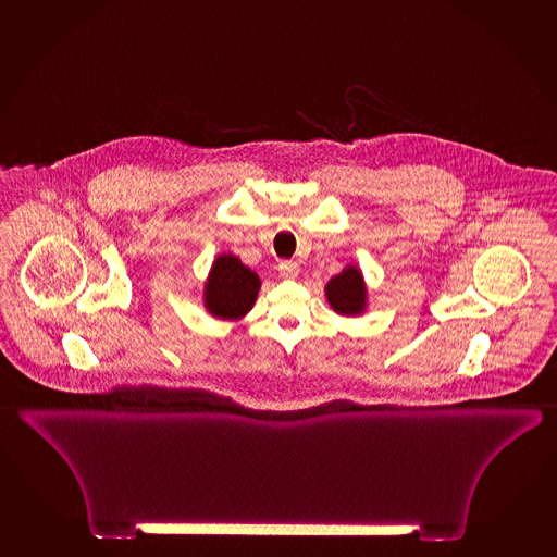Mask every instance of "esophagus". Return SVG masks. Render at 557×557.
I'll list each match as a JSON object with an SVG mask.
<instances>
[{"label": "esophagus", "mask_w": 557, "mask_h": 557, "mask_svg": "<svg viewBox=\"0 0 557 557\" xmlns=\"http://www.w3.org/2000/svg\"><path fill=\"white\" fill-rule=\"evenodd\" d=\"M277 270H280V275H282L283 280H295L299 275V265L295 264V262H287V260L277 265Z\"/></svg>", "instance_id": "obj_1"}]
</instances>
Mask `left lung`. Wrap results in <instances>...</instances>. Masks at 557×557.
I'll list each match as a JSON object with an SVG mask.
<instances>
[{
    "instance_id": "left-lung-1",
    "label": "left lung",
    "mask_w": 557,
    "mask_h": 557,
    "mask_svg": "<svg viewBox=\"0 0 557 557\" xmlns=\"http://www.w3.org/2000/svg\"><path fill=\"white\" fill-rule=\"evenodd\" d=\"M330 307L342 317H357L367 307L366 280L356 265H346L326 283Z\"/></svg>"
}]
</instances>
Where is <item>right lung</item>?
<instances>
[{"mask_svg": "<svg viewBox=\"0 0 557 557\" xmlns=\"http://www.w3.org/2000/svg\"><path fill=\"white\" fill-rule=\"evenodd\" d=\"M260 277L243 264L237 256L221 255L211 265L203 287V305L213 317L238 320L255 307Z\"/></svg>", "mask_w": 557, "mask_h": 557, "instance_id": "add662e5", "label": "right lung"}]
</instances>
